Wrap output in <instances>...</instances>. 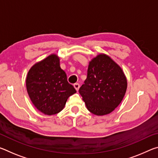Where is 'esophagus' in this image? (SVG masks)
Segmentation results:
<instances>
[{
  "mask_svg": "<svg viewBox=\"0 0 158 158\" xmlns=\"http://www.w3.org/2000/svg\"><path fill=\"white\" fill-rule=\"evenodd\" d=\"M74 89L77 90V91H78L79 87H80L79 84H78V83H76V84H74Z\"/></svg>",
  "mask_w": 158,
  "mask_h": 158,
  "instance_id": "obj_1",
  "label": "esophagus"
}]
</instances>
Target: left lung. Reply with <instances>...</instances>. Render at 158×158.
<instances>
[{
	"label": "left lung",
	"mask_w": 158,
	"mask_h": 158,
	"mask_svg": "<svg viewBox=\"0 0 158 158\" xmlns=\"http://www.w3.org/2000/svg\"><path fill=\"white\" fill-rule=\"evenodd\" d=\"M127 80L122 69L106 55L89 63L87 78L79 90L88 110L98 116L113 111L123 98Z\"/></svg>",
	"instance_id": "obj_1"
}]
</instances>
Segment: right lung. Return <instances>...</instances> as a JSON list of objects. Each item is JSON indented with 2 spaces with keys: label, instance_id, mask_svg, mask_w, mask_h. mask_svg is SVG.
<instances>
[{
  "label": "right lung",
  "instance_id": "1",
  "mask_svg": "<svg viewBox=\"0 0 158 158\" xmlns=\"http://www.w3.org/2000/svg\"><path fill=\"white\" fill-rule=\"evenodd\" d=\"M26 89L35 106L47 115L60 112L69 96L77 92L55 54L32 67L26 77Z\"/></svg>",
  "mask_w": 158,
  "mask_h": 158
}]
</instances>
